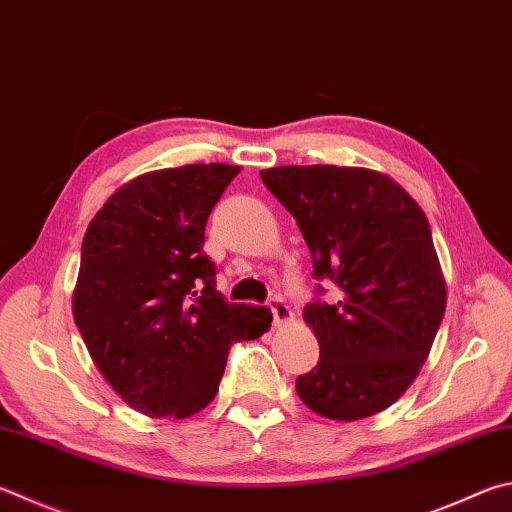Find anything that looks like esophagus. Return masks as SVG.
Instances as JSON below:
<instances>
[{
    "label": "esophagus",
    "instance_id": "1",
    "mask_svg": "<svg viewBox=\"0 0 512 512\" xmlns=\"http://www.w3.org/2000/svg\"><path fill=\"white\" fill-rule=\"evenodd\" d=\"M268 309H271L273 322L277 324V327H282V324H288L293 320L291 309H288V304L284 302V297H280V295H275V297H271V300H268Z\"/></svg>",
    "mask_w": 512,
    "mask_h": 512
}]
</instances>
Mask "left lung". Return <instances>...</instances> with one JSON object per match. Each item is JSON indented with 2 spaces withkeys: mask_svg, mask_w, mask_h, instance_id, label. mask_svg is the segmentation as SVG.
Instances as JSON below:
<instances>
[{
  "mask_svg": "<svg viewBox=\"0 0 512 512\" xmlns=\"http://www.w3.org/2000/svg\"><path fill=\"white\" fill-rule=\"evenodd\" d=\"M259 176L300 226L315 280L340 288L338 302L304 306L320 360L295 380L297 396L336 421L387 410L421 371L445 313L425 212L367 167L280 165Z\"/></svg>",
  "mask_w": 512,
  "mask_h": 512,
  "instance_id": "8db88e82",
  "label": "left lung"
}]
</instances>
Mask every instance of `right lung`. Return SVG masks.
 Listing matches in <instances>:
<instances>
[{"label": "right lung", "mask_w": 512, "mask_h": 512, "mask_svg": "<svg viewBox=\"0 0 512 512\" xmlns=\"http://www.w3.org/2000/svg\"><path fill=\"white\" fill-rule=\"evenodd\" d=\"M239 165L147 172L98 210L82 239L73 320L100 374L136 412L188 418L215 398L228 351L271 327L230 304L203 253L212 208Z\"/></svg>", "instance_id": "right-lung-1"}]
</instances>
